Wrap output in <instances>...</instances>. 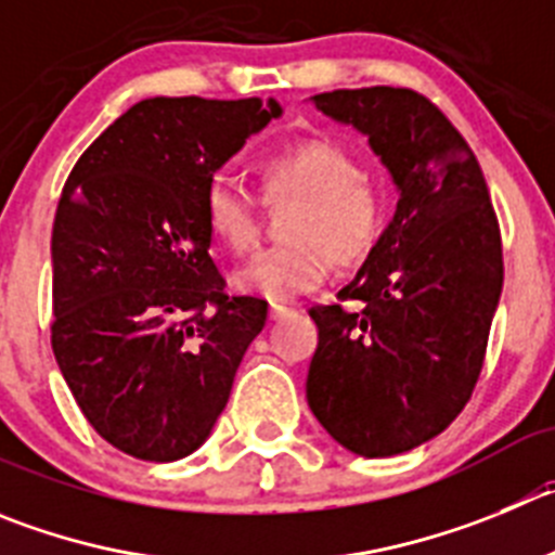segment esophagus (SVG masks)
Masks as SVG:
<instances>
[{"instance_id":"34e87169","label":"esophagus","mask_w":555,"mask_h":555,"mask_svg":"<svg viewBox=\"0 0 555 555\" xmlns=\"http://www.w3.org/2000/svg\"><path fill=\"white\" fill-rule=\"evenodd\" d=\"M284 314H289L287 307H282V304H271V320L284 318Z\"/></svg>"}]
</instances>
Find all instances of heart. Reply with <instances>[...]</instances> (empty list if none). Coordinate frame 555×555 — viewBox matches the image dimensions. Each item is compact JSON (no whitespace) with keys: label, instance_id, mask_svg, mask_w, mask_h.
<instances>
[{"label":"heart","instance_id":"heart-1","mask_svg":"<svg viewBox=\"0 0 555 555\" xmlns=\"http://www.w3.org/2000/svg\"><path fill=\"white\" fill-rule=\"evenodd\" d=\"M268 202L298 199L284 246L266 248L235 271L241 293L293 301L328 279L334 260H364L386 221L380 183L361 172L350 150L331 139H304L262 164ZM207 224L232 251H248L260 235V199L232 175H216L205 196Z\"/></svg>","mask_w":555,"mask_h":555}]
</instances>
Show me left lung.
<instances>
[{
    "mask_svg": "<svg viewBox=\"0 0 555 555\" xmlns=\"http://www.w3.org/2000/svg\"><path fill=\"white\" fill-rule=\"evenodd\" d=\"M309 101L364 133L400 199L336 293L364 309H309L307 400L339 447L395 457L441 435L470 400L504 284L499 221L468 142L424 95L364 87Z\"/></svg>",
    "mask_w": 555,
    "mask_h": 555,
    "instance_id": "obj_1",
    "label": "left lung"
}]
</instances>
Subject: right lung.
Listing matches in <instances>:
<instances>
[{"mask_svg":"<svg viewBox=\"0 0 555 555\" xmlns=\"http://www.w3.org/2000/svg\"><path fill=\"white\" fill-rule=\"evenodd\" d=\"M273 117V98H150L85 150L62 189L51 348L92 429L131 457L196 452L266 325V301L224 295L205 196Z\"/></svg>","mask_w":555,"mask_h":555,"instance_id":"add662e5","label":"right lung"}]
</instances>
